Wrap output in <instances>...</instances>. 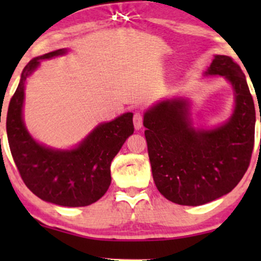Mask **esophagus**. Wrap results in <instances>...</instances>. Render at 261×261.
I'll use <instances>...</instances> for the list:
<instances>
[{
	"label": "esophagus",
	"instance_id": "34e87169",
	"mask_svg": "<svg viewBox=\"0 0 261 261\" xmlns=\"http://www.w3.org/2000/svg\"><path fill=\"white\" fill-rule=\"evenodd\" d=\"M142 120H143V116H142V113L140 112H136L134 115V126L136 130H140L141 127H142Z\"/></svg>",
	"mask_w": 261,
	"mask_h": 261
}]
</instances>
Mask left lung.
<instances>
[{
	"instance_id": "8db88e82",
	"label": "left lung",
	"mask_w": 261,
	"mask_h": 261,
	"mask_svg": "<svg viewBox=\"0 0 261 261\" xmlns=\"http://www.w3.org/2000/svg\"><path fill=\"white\" fill-rule=\"evenodd\" d=\"M205 74L224 76L234 91V112L223 125L196 130L181 98L161 101L143 116L155 187L179 205H203L232 191L254 148L255 107L242 68L229 56L216 55Z\"/></svg>"
}]
</instances>
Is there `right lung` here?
<instances>
[{
	"label": "right lung",
	"instance_id": "add662e5",
	"mask_svg": "<svg viewBox=\"0 0 261 261\" xmlns=\"http://www.w3.org/2000/svg\"><path fill=\"white\" fill-rule=\"evenodd\" d=\"M59 49L34 58L20 76L8 107L6 127L11 153L27 188L41 200L68 207L88 206L98 201L109 188L110 164L121 146L134 134L133 113L98 125L73 149L49 148L29 135L23 122L24 85L41 60L64 55Z\"/></svg>",
	"mask_w": 261,
	"mask_h": 261
}]
</instances>
